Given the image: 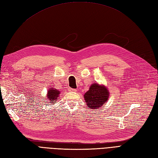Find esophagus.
Returning a JSON list of instances; mask_svg holds the SVG:
<instances>
[{
	"label": "esophagus",
	"instance_id": "obj_1",
	"mask_svg": "<svg viewBox=\"0 0 158 158\" xmlns=\"http://www.w3.org/2000/svg\"><path fill=\"white\" fill-rule=\"evenodd\" d=\"M69 90L70 91V92H74L77 91V90H76V89H73V88H69Z\"/></svg>",
	"mask_w": 158,
	"mask_h": 158
}]
</instances>
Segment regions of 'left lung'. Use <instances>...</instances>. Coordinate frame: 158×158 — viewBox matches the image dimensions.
Listing matches in <instances>:
<instances>
[{
	"instance_id": "1",
	"label": "left lung",
	"mask_w": 158,
	"mask_h": 158,
	"mask_svg": "<svg viewBox=\"0 0 158 158\" xmlns=\"http://www.w3.org/2000/svg\"><path fill=\"white\" fill-rule=\"evenodd\" d=\"M109 92L103 85L95 84L91 85L89 90L84 95L87 106L91 109L96 110L102 107L108 100Z\"/></svg>"
}]
</instances>
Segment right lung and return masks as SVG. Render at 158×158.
<instances>
[{
    "mask_svg": "<svg viewBox=\"0 0 158 158\" xmlns=\"http://www.w3.org/2000/svg\"><path fill=\"white\" fill-rule=\"evenodd\" d=\"M60 92L55 88H51L49 89L48 93H47V99H49L50 102H52L51 103H54L57 101V99H59Z\"/></svg>",
    "mask_w": 158,
    "mask_h": 158,
    "instance_id": "obj_1",
    "label": "right lung"
}]
</instances>
